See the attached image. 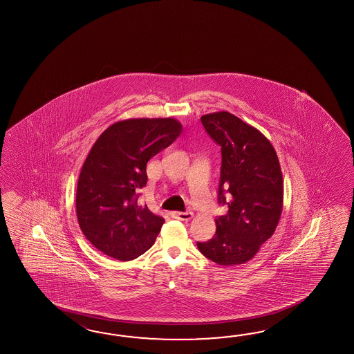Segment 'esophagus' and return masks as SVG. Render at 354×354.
Returning <instances> with one entry per match:
<instances>
[{
	"label": "esophagus",
	"mask_w": 354,
	"mask_h": 354,
	"mask_svg": "<svg viewBox=\"0 0 354 354\" xmlns=\"http://www.w3.org/2000/svg\"><path fill=\"white\" fill-rule=\"evenodd\" d=\"M171 215H172V218H178L180 221H188V220H191V218H194V214H192V212L174 211Z\"/></svg>",
	"instance_id": "esophagus-1"
}]
</instances>
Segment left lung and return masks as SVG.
Segmentation results:
<instances>
[{
  "label": "left lung",
  "instance_id": "left-lung-1",
  "mask_svg": "<svg viewBox=\"0 0 354 354\" xmlns=\"http://www.w3.org/2000/svg\"><path fill=\"white\" fill-rule=\"evenodd\" d=\"M201 121L221 147L218 203H226L227 211L215 220L212 239L197 247L220 266L247 263L271 238L281 218L283 180L279 157L258 129L233 113H206Z\"/></svg>",
  "mask_w": 354,
  "mask_h": 354
}]
</instances>
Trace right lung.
<instances>
[{
	"label": "right lung",
	"instance_id": "obj_1",
	"mask_svg": "<svg viewBox=\"0 0 354 354\" xmlns=\"http://www.w3.org/2000/svg\"><path fill=\"white\" fill-rule=\"evenodd\" d=\"M182 133L174 118L118 121L98 136L83 163L75 195L78 224L93 247L119 261L142 256L165 218L138 203L147 163Z\"/></svg>",
	"mask_w": 354,
	"mask_h": 354
}]
</instances>
